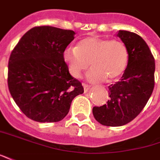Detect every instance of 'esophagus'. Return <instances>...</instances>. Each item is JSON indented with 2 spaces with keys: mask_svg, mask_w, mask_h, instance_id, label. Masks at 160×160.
Segmentation results:
<instances>
[{
  "mask_svg": "<svg viewBox=\"0 0 160 160\" xmlns=\"http://www.w3.org/2000/svg\"><path fill=\"white\" fill-rule=\"evenodd\" d=\"M82 86H83V91H84V92H85V93H86L87 91L90 90V88H91V86H90V85L85 84V83H82Z\"/></svg>",
  "mask_w": 160,
  "mask_h": 160,
  "instance_id": "1",
  "label": "esophagus"
}]
</instances>
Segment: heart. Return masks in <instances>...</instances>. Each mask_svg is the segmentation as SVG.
Returning <instances> with one entry per match:
<instances>
[{
    "label": "heart",
    "mask_w": 160,
    "mask_h": 160,
    "mask_svg": "<svg viewBox=\"0 0 160 160\" xmlns=\"http://www.w3.org/2000/svg\"><path fill=\"white\" fill-rule=\"evenodd\" d=\"M62 59L73 78H80L90 62L92 68L86 75L90 82L113 81L127 67L128 50L121 41L91 36L78 42L76 48H65Z\"/></svg>",
    "instance_id": "1"
}]
</instances>
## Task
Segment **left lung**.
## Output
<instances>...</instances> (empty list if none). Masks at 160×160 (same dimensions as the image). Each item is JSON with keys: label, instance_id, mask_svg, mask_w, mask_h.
Returning <instances> with one entry per match:
<instances>
[{"label": "left lung", "instance_id": "8db88e82", "mask_svg": "<svg viewBox=\"0 0 160 160\" xmlns=\"http://www.w3.org/2000/svg\"><path fill=\"white\" fill-rule=\"evenodd\" d=\"M117 36L128 50V63L119 82L109 88L106 104L92 109L95 119L106 126H122L137 117L154 88L155 62L148 45L135 33L119 30Z\"/></svg>", "mask_w": 160, "mask_h": 160}]
</instances>
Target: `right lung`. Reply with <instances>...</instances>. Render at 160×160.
I'll use <instances>...</instances> for the list:
<instances>
[{
    "label": "right lung",
    "instance_id": "add662e5",
    "mask_svg": "<svg viewBox=\"0 0 160 160\" xmlns=\"http://www.w3.org/2000/svg\"><path fill=\"white\" fill-rule=\"evenodd\" d=\"M73 30L51 26L25 33L11 53L8 84L15 103L28 118L40 123L63 119L71 102L83 93L72 78L62 53L74 40Z\"/></svg>",
    "mask_w": 160,
    "mask_h": 160
}]
</instances>
